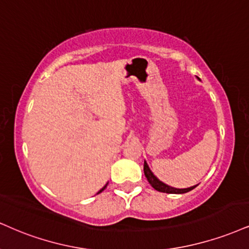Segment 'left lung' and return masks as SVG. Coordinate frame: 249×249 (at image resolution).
I'll list each match as a JSON object with an SVG mask.
<instances>
[{
	"mask_svg": "<svg viewBox=\"0 0 249 249\" xmlns=\"http://www.w3.org/2000/svg\"><path fill=\"white\" fill-rule=\"evenodd\" d=\"M143 173H145V176H146V178H147V181L149 182V184H151L155 190L160 191V193L185 194V193H188V191L193 190V189H195V188H196V185H194V187L185 188V189H178V188H173V187H169V185L164 184L163 182H161L160 179H159L157 176H155L154 174L151 172V169H149L148 164H147V162H146V161L143 162Z\"/></svg>",
	"mask_w": 249,
	"mask_h": 249,
	"instance_id": "left-lung-1",
	"label": "left lung"
}]
</instances>
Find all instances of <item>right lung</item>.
Here are the masks:
<instances>
[{"mask_svg":"<svg viewBox=\"0 0 249 249\" xmlns=\"http://www.w3.org/2000/svg\"><path fill=\"white\" fill-rule=\"evenodd\" d=\"M107 184H106V187H103V188H102V189H101L100 191H98V194H100V193H102V191H103L104 189H106V188H107Z\"/></svg>","mask_w":249,"mask_h":249,"instance_id":"right-lung-1","label":"right lung"}]
</instances>
